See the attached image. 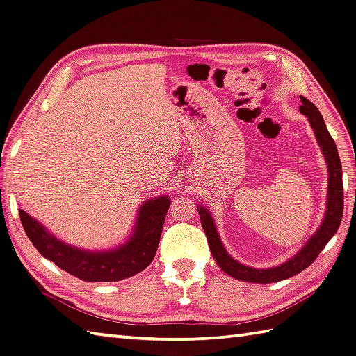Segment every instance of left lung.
<instances>
[{"label": "left lung", "mask_w": 356, "mask_h": 356, "mask_svg": "<svg viewBox=\"0 0 356 356\" xmlns=\"http://www.w3.org/2000/svg\"><path fill=\"white\" fill-rule=\"evenodd\" d=\"M300 99L302 103L300 106V112L302 115H306L312 129H314L316 141L320 144L329 169L327 210H325L324 220L315 234L310 236L306 245H302V249L296 253L293 258H290L286 263H282L277 267H269V269H253V267L238 263L236 259L229 255L221 243L218 232H216L212 215H210V212L204 206L200 204L197 209L201 218V226L204 229V234L207 236L210 252H212L216 264L221 267V270L226 272L232 278L267 284V282H277L290 277H295V275H298L304 269H307V267L318 258L321 250L325 248V244H327L330 241V238L337 234L341 220H343V169H341L338 149L335 146V141H333V138L329 134L327 127H325V122L320 111H318L315 104L310 103L307 98L301 97Z\"/></svg>", "instance_id": "8db88e82"}]
</instances>
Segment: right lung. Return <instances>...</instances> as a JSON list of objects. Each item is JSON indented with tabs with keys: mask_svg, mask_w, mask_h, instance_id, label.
<instances>
[{
	"mask_svg": "<svg viewBox=\"0 0 356 356\" xmlns=\"http://www.w3.org/2000/svg\"><path fill=\"white\" fill-rule=\"evenodd\" d=\"M169 206L165 195L144 202L129 241L106 252L81 250L60 241L23 209H19V218L36 250L60 269L83 281L113 282L134 277L154 261Z\"/></svg>",
	"mask_w": 356,
	"mask_h": 356,
	"instance_id": "add662e5",
	"label": "right lung"
}]
</instances>
